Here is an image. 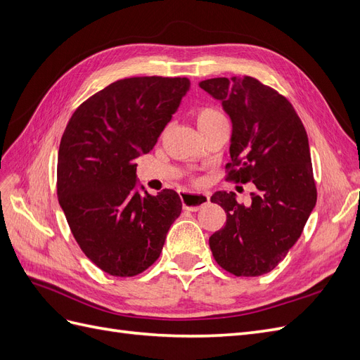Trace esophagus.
<instances>
[{"label":"esophagus","mask_w":360,"mask_h":360,"mask_svg":"<svg viewBox=\"0 0 360 360\" xmlns=\"http://www.w3.org/2000/svg\"><path fill=\"white\" fill-rule=\"evenodd\" d=\"M181 204L184 210L189 212H198L202 205L209 204L210 197L209 193H191V192H181L180 193Z\"/></svg>","instance_id":"esophagus-1"}]
</instances>
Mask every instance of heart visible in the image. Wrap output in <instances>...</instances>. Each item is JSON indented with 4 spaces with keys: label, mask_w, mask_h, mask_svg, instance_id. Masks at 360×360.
Here are the masks:
<instances>
[{
    "label": "heart",
    "mask_w": 360,
    "mask_h": 360,
    "mask_svg": "<svg viewBox=\"0 0 360 360\" xmlns=\"http://www.w3.org/2000/svg\"><path fill=\"white\" fill-rule=\"evenodd\" d=\"M219 117H222V115L216 110H213V108H201V110L195 112V122H197V126L200 127V126L209 123V122H212V120L219 118Z\"/></svg>",
    "instance_id": "obj_1"
}]
</instances>
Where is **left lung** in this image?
<instances>
[{
    "label": "left lung",
    "instance_id": "1",
    "mask_svg": "<svg viewBox=\"0 0 360 360\" xmlns=\"http://www.w3.org/2000/svg\"><path fill=\"white\" fill-rule=\"evenodd\" d=\"M200 86L231 120L228 179L257 188L249 205L233 192L213 193L226 224L209 238L212 254L236 276L269 274L299 240L317 202L307 130L284 96L250 76L205 79Z\"/></svg>",
    "mask_w": 360,
    "mask_h": 360
}]
</instances>
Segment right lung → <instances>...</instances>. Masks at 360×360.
<instances>
[{
  "mask_svg": "<svg viewBox=\"0 0 360 360\" xmlns=\"http://www.w3.org/2000/svg\"><path fill=\"white\" fill-rule=\"evenodd\" d=\"M189 89L188 78L120 79L86 99L64 130L58 202L82 252L112 276L153 264L181 213L177 192L138 191L135 162L156 146Z\"/></svg>",
  "mask_w": 360,
  "mask_h": 360,
  "instance_id": "obj_1",
  "label": "right lung"
}]
</instances>
